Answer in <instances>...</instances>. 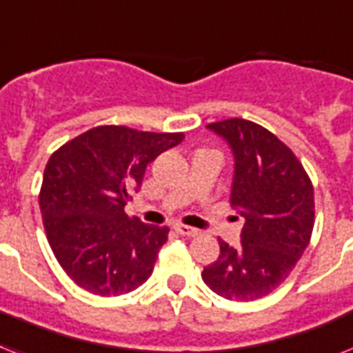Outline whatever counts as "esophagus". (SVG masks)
<instances>
[{
    "instance_id": "1",
    "label": "esophagus",
    "mask_w": 353,
    "mask_h": 353,
    "mask_svg": "<svg viewBox=\"0 0 353 353\" xmlns=\"http://www.w3.org/2000/svg\"><path fill=\"white\" fill-rule=\"evenodd\" d=\"M172 228H174L177 234H181V236H186V237H194L199 234V230H196V228H192V226L188 225H183V223H174Z\"/></svg>"
}]
</instances>
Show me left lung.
<instances>
[{"label": "left lung", "mask_w": 353, "mask_h": 353, "mask_svg": "<svg viewBox=\"0 0 353 353\" xmlns=\"http://www.w3.org/2000/svg\"><path fill=\"white\" fill-rule=\"evenodd\" d=\"M208 128L234 152L230 206L245 225L236 248L219 239V257L201 277L226 299H261L285 283L310 243L314 185L296 154L257 123L232 117Z\"/></svg>", "instance_id": "1"}]
</instances>
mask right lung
I'll return each mask as SVG.
<instances>
[{"label": "right lung", "mask_w": 353, "mask_h": 353, "mask_svg": "<svg viewBox=\"0 0 353 353\" xmlns=\"http://www.w3.org/2000/svg\"><path fill=\"white\" fill-rule=\"evenodd\" d=\"M183 137L101 125L50 156L39 190L43 226L57 263L83 290L121 296L150 277L168 226L145 225L125 205L148 163Z\"/></svg>", "instance_id": "right-lung-1"}]
</instances>
